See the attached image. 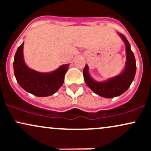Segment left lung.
<instances>
[{
	"label": "left lung",
	"instance_id": "obj_1",
	"mask_svg": "<svg viewBox=\"0 0 151 151\" xmlns=\"http://www.w3.org/2000/svg\"><path fill=\"white\" fill-rule=\"evenodd\" d=\"M120 36L125 42L126 51V67L119 75L116 77L109 79L107 81L103 82H99L94 81L90 77L88 72V66L85 65L83 70L84 81L86 85L91 89L94 93L99 95L102 97L114 98L115 96H120L123 93L129 88L131 83L134 79L136 72V59L131 46L123 34L120 33Z\"/></svg>",
	"mask_w": 151,
	"mask_h": 151
}]
</instances>
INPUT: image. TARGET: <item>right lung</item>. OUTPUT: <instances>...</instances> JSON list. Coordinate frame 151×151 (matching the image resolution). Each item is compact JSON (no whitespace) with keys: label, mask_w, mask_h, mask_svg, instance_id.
Instances as JSON below:
<instances>
[{"label":"right lung","mask_w":151,"mask_h":151,"mask_svg":"<svg viewBox=\"0 0 151 151\" xmlns=\"http://www.w3.org/2000/svg\"><path fill=\"white\" fill-rule=\"evenodd\" d=\"M24 43L15 52L13 68L16 80L23 89L37 96L52 95L61 87L64 82L69 65L60 66V68L50 73H40L28 68L23 60Z\"/></svg>","instance_id":"1"}]
</instances>
